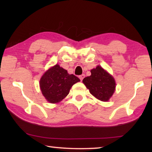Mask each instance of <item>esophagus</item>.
<instances>
[{
  "mask_svg": "<svg viewBox=\"0 0 152 152\" xmlns=\"http://www.w3.org/2000/svg\"><path fill=\"white\" fill-rule=\"evenodd\" d=\"M84 76H85V75H84V74H82V75H80V76H79V78L80 79V80L82 81V80L84 79Z\"/></svg>",
  "mask_w": 152,
  "mask_h": 152,
  "instance_id": "1",
  "label": "esophagus"
}]
</instances>
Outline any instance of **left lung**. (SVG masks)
<instances>
[{"mask_svg":"<svg viewBox=\"0 0 152 152\" xmlns=\"http://www.w3.org/2000/svg\"><path fill=\"white\" fill-rule=\"evenodd\" d=\"M91 72V75L84 78L82 82L95 98L101 101H108L115 91V79L99 66L92 69Z\"/></svg>","mask_w":152,"mask_h":152,"instance_id":"8db88e82","label":"left lung"}]
</instances>
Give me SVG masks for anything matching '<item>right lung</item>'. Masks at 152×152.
Instances as JSON below:
<instances>
[{
    "label": "right lung",
    "instance_id": "obj_1",
    "mask_svg": "<svg viewBox=\"0 0 152 152\" xmlns=\"http://www.w3.org/2000/svg\"><path fill=\"white\" fill-rule=\"evenodd\" d=\"M78 77L69 74L58 64L51 67L43 74L39 81L41 91L50 103H58L69 94L71 87L80 82Z\"/></svg>",
    "mask_w": 152,
    "mask_h": 152
}]
</instances>
